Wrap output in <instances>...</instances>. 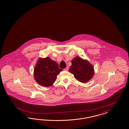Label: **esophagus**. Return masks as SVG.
Wrapping results in <instances>:
<instances>
[{"mask_svg": "<svg viewBox=\"0 0 129 129\" xmlns=\"http://www.w3.org/2000/svg\"><path fill=\"white\" fill-rule=\"evenodd\" d=\"M64 70L65 71H68L69 70V67H66L65 69H64Z\"/></svg>", "mask_w": 129, "mask_h": 129, "instance_id": "obj_1", "label": "esophagus"}]
</instances>
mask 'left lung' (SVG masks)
I'll use <instances>...</instances> for the list:
<instances>
[{"label": "left lung", "instance_id": "obj_1", "mask_svg": "<svg viewBox=\"0 0 129 129\" xmlns=\"http://www.w3.org/2000/svg\"><path fill=\"white\" fill-rule=\"evenodd\" d=\"M71 63L69 71L74 75L77 80L85 83L93 77L94 74L93 66L87 60L76 57L72 60Z\"/></svg>", "mask_w": 129, "mask_h": 129}]
</instances>
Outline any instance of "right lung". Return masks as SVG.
I'll list each match as a JSON object with an SVG mask.
<instances>
[{
	"mask_svg": "<svg viewBox=\"0 0 129 129\" xmlns=\"http://www.w3.org/2000/svg\"><path fill=\"white\" fill-rule=\"evenodd\" d=\"M62 71L59 68L58 63L49 57L40 58L34 68V78L40 85L49 87L55 82L57 75Z\"/></svg>",
	"mask_w": 129,
	"mask_h": 129,
	"instance_id": "obj_1",
	"label": "right lung"
}]
</instances>
